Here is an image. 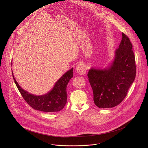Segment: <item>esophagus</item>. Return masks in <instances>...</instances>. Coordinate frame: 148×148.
I'll return each mask as SVG.
<instances>
[{
  "instance_id": "34e87169",
  "label": "esophagus",
  "mask_w": 148,
  "mask_h": 148,
  "mask_svg": "<svg viewBox=\"0 0 148 148\" xmlns=\"http://www.w3.org/2000/svg\"><path fill=\"white\" fill-rule=\"evenodd\" d=\"M76 69L77 72L80 75H84L86 73V67L83 64H79L77 65Z\"/></svg>"
}]
</instances>
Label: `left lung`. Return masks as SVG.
<instances>
[{
  "label": "left lung",
  "instance_id": "obj_1",
  "mask_svg": "<svg viewBox=\"0 0 148 148\" xmlns=\"http://www.w3.org/2000/svg\"><path fill=\"white\" fill-rule=\"evenodd\" d=\"M114 58L106 68H92L88 77L93 92V100L99 108L118 106L125 99L136 74L135 56L129 39L124 33Z\"/></svg>",
  "mask_w": 148,
  "mask_h": 148
}]
</instances>
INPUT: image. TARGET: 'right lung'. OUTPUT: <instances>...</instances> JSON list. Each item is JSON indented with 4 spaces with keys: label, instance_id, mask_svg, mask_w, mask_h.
Listing matches in <instances>:
<instances>
[{
    "label": "right lung",
    "instance_id": "obj_1",
    "mask_svg": "<svg viewBox=\"0 0 148 148\" xmlns=\"http://www.w3.org/2000/svg\"><path fill=\"white\" fill-rule=\"evenodd\" d=\"M73 71L72 68L57 81L49 92L40 96L32 95L22 89L16 81L13 72L12 76L22 97L29 106L35 110L42 112H53L61 110L66 103V86L73 76Z\"/></svg>",
    "mask_w": 148,
    "mask_h": 148
}]
</instances>
